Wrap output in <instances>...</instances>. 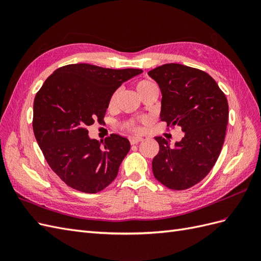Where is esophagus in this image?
<instances>
[{
	"instance_id": "obj_1",
	"label": "esophagus",
	"mask_w": 261,
	"mask_h": 261,
	"mask_svg": "<svg viewBox=\"0 0 261 261\" xmlns=\"http://www.w3.org/2000/svg\"><path fill=\"white\" fill-rule=\"evenodd\" d=\"M129 141L132 145H136L138 143H140V141H143V137H138V136H132L129 137Z\"/></svg>"
}]
</instances>
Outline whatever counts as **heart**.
<instances>
[{
	"label": "heart",
	"instance_id": "1",
	"mask_svg": "<svg viewBox=\"0 0 261 261\" xmlns=\"http://www.w3.org/2000/svg\"><path fill=\"white\" fill-rule=\"evenodd\" d=\"M152 86H154V84L151 83V82H149V81H140V82H138L137 85H136V89H137L138 93L141 94L144 91H146L147 89H149L150 87H152ZM118 93H120V91L116 90V91L112 94L111 98H110V102H109V106H110V107H114V106H115L116 101H117ZM141 122L144 123V121H140V122H130V123L127 124V128H128L129 130H132V132L138 133V132H140V129H141V128H140V123H141Z\"/></svg>",
	"mask_w": 261,
	"mask_h": 261
}]
</instances>
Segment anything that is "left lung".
I'll return each instance as SVG.
<instances>
[{
    "instance_id": "left-lung-1",
    "label": "left lung",
    "mask_w": 261,
    "mask_h": 261,
    "mask_svg": "<svg viewBox=\"0 0 261 261\" xmlns=\"http://www.w3.org/2000/svg\"><path fill=\"white\" fill-rule=\"evenodd\" d=\"M148 75L162 93L161 121L184 133L174 146L155 137L160 150L152 160L153 175L165 187L184 191L206 177L218 160L226 133L227 100L200 69L170 63Z\"/></svg>"
}]
</instances>
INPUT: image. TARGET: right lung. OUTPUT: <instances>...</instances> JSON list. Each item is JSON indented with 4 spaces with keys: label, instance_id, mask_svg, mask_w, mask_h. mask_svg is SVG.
I'll return each mask as SVG.
<instances>
[{
    "label": "right lung",
    "instance_id": "1",
    "mask_svg": "<svg viewBox=\"0 0 261 261\" xmlns=\"http://www.w3.org/2000/svg\"><path fill=\"white\" fill-rule=\"evenodd\" d=\"M141 73L137 68L69 64L54 70L37 92L35 137L50 168L69 187L96 194L116 177L129 140L117 134L105 141L91 139L87 127L103 121L115 90Z\"/></svg>",
    "mask_w": 261,
    "mask_h": 261
}]
</instances>
